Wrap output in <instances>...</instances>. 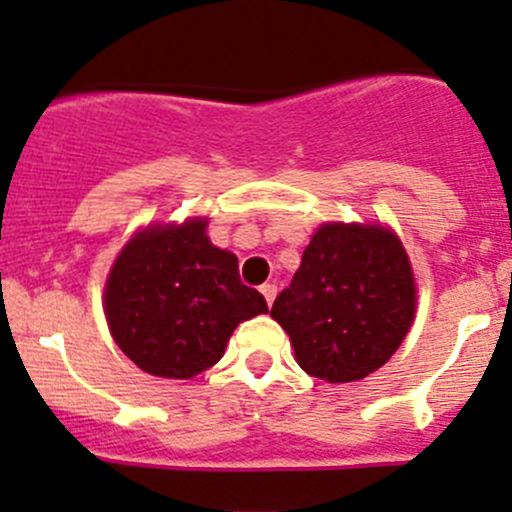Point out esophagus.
Instances as JSON below:
<instances>
[{
	"mask_svg": "<svg viewBox=\"0 0 512 512\" xmlns=\"http://www.w3.org/2000/svg\"><path fill=\"white\" fill-rule=\"evenodd\" d=\"M260 292H262V297L267 299V304H272L274 297H277V287H274V284H262Z\"/></svg>",
	"mask_w": 512,
	"mask_h": 512,
	"instance_id": "obj_1",
	"label": "esophagus"
}]
</instances>
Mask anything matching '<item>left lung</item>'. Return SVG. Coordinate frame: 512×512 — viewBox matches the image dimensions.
<instances>
[{"mask_svg": "<svg viewBox=\"0 0 512 512\" xmlns=\"http://www.w3.org/2000/svg\"><path fill=\"white\" fill-rule=\"evenodd\" d=\"M402 242L380 225H324L272 304L301 368L353 383L383 368L410 331L417 304Z\"/></svg>", "mask_w": 512, "mask_h": 512, "instance_id": "obj_1", "label": "left lung"}]
</instances>
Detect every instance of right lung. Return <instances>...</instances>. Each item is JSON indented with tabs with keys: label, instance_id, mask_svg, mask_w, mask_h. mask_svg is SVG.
Wrapping results in <instances>:
<instances>
[{
	"label": "right lung",
	"instance_id": "add662e5",
	"mask_svg": "<svg viewBox=\"0 0 512 512\" xmlns=\"http://www.w3.org/2000/svg\"><path fill=\"white\" fill-rule=\"evenodd\" d=\"M267 301L242 284L238 257L206 238V220L149 228L125 245L105 287L122 353L157 378H193L223 358L240 321Z\"/></svg>",
	"mask_w": 512,
	"mask_h": 512
}]
</instances>
